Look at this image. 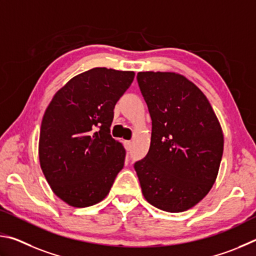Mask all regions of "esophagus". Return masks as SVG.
Wrapping results in <instances>:
<instances>
[{"mask_svg":"<svg viewBox=\"0 0 256 256\" xmlns=\"http://www.w3.org/2000/svg\"><path fill=\"white\" fill-rule=\"evenodd\" d=\"M124 145L126 150H130V148H132V142L124 140Z\"/></svg>","mask_w":256,"mask_h":256,"instance_id":"esophagus-1","label":"esophagus"}]
</instances>
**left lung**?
<instances>
[{
  "instance_id": "obj_1",
  "label": "left lung",
  "mask_w": 256,
  "mask_h": 256,
  "mask_svg": "<svg viewBox=\"0 0 256 256\" xmlns=\"http://www.w3.org/2000/svg\"><path fill=\"white\" fill-rule=\"evenodd\" d=\"M138 85L152 118L150 150L134 165L154 207L181 212L202 200L222 158L220 124L201 90L183 75L140 72Z\"/></svg>"
}]
</instances>
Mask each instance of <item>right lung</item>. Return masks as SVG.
Returning a JSON list of instances; mask_svg holds the SVG:
<instances>
[{"label":"right lung","instance_id":"right-lung-1","mask_svg":"<svg viewBox=\"0 0 256 256\" xmlns=\"http://www.w3.org/2000/svg\"><path fill=\"white\" fill-rule=\"evenodd\" d=\"M134 78V72L96 67L70 80L44 111L40 166L54 194L72 207L100 202L124 168L126 150L110 127Z\"/></svg>","mask_w":256,"mask_h":256}]
</instances>
